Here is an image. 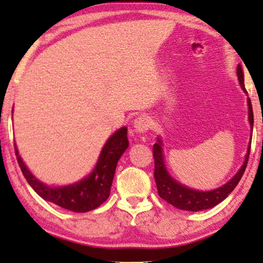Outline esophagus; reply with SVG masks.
<instances>
[{"label":"esophagus","mask_w":263,"mask_h":263,"mask_svg":"<svg viewBox=\"0 0 263 263\" xmlns=\"http://www.w3.org/2000/svg\"><path fill=\"white\" fill-rule=\"evenodd\" d=\"M151 127V120L147 116H138L134 121V128L137 134H144Z\"/></svg>","instance_id":"obj_1"}]
</instances>
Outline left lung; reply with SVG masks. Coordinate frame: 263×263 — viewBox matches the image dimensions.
Listing matches in <instances>:
<instances>
[{
  "mask_svg": "<svg viewBox=\"0 0 263 263\" xmlns=\"http://www.w3.org/2000/svg\"><path fill=\"white\" fill-rule=\"evenodd\" d=\"M236 74L241 89H242V91L247 95L245 83H243V71L241 64L237 65ZM247 106H249V122L250 127H251L250 140H251L253 128V112L250 98H247ZM250 148H251V142H250L249 147H247L245 161H243L242 165H241L240 170L237 171V173L235 174L229 182H226L224 185L215 189L197 190L184 185V184L179 183L171 176L167 167H165L164 153H163V141L161 137H158L157 138L155 146H153V158H155V179L159 197L164 199L167 203L173 205L174 208L180 210L201 211L211 209V208H214L215 205L221 203L222 200H225L232 190L236 188L241 177H242L243 172L246 170L247 161H249L250 156Z\"/></svg>",
  "mask_w": 263,
  "mask_h": 263,
  "instance_id": "obj_1",
  "label": "left lung"
}]
</instances>
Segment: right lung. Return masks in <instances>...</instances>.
Masks as SVG:
<instances>
[{
	"label": "right lung",
	"instance_id": "add662e5",
	"mask_svg": "<svg viewBox=\"0 0 263 263\" xmlns=\"http://www.w3.org/2000/svg\"><path fill=\"white\" fill-rule=\"evenodd\" d=\"M127 147V127L125 126L108 137L106 143L102 147L95 167L86 177L71 184L55 186L41 182L27 168L16 144H14V151L23 176L39 197L66 210L74 213H86L100 206L108 198L117 162Z\"/></svg>",
	"mask_w": 263,
	"mask_h": 263
}]
</instances>
